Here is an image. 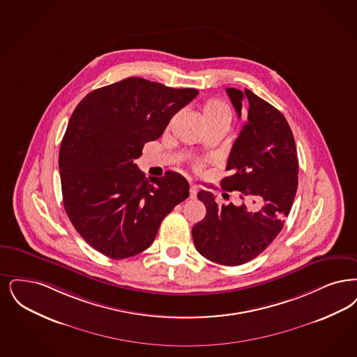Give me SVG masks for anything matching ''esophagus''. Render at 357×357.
<instances>
[{"mask_svg":"<svg viewBox=\"0 0 357 357\" xmlns=\"http://www.w3.org/2000/svg\"><path fill=\"white\" fill-rule=\"evenodd\" d=\"M198 194V185H190V198H195Z\"/></svg>","mask_w":357,"mask_h":357,"instance_id":"obj_1","label":"esophagus"}]
</instances>
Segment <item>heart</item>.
<instances>
[{
    "label": "heart",
    "mask_w": 357,
    "mask_h": 357,
    "mask_svg": "<svg viewBox=\"0 0 357 357\" xmlns=\"http://www.w3.org/2000/svg\"><path fill=\"white\" fill-rule=\"evenodd\" d=\"M203 114H204V119H213V118L231 119V110L223 100H207L203 106Z\"/></svg>",
    "instance_id": "b5f03b06"
}]
</instances>
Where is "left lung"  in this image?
Listing matches in <instances>:
<instances>
[{"label": "left lung", "instance_id": "8db88e82", "mask_svg": "<svg viewBox=\"0 0 357 357\" xmlns=\"http://www.w3.org/2000/svg\"><path fill=\"white\" fill-rule=\"evenodd\" d=\"M238 116L248 103V122L232 144L220 185L239 191L241 199H259L261 207L218 206L214 194L202 190L198 199L206 218L192 227L194 244L202 257L223 266H241L263 252L284 226L298 190L299 162L294 134L278 109L245 89H226ZM255 203V202H254Z\"/></svg>", "mask_w": 357, "mask_h": 357}]
</instances>
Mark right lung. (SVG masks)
I'll return each instance as SVG.
<instances>
[{"mask_svg":"<svg viewBox=\"0 0 357 357\" xmlns=\"http://www.w3.org/2000/svg\"><path fill=\"white\" fill-rule=\"evenodd\" d=\"M130 77L89 93L73 112L59 149L65 211L94 250L112 259L151 245L166 215L188 198L181 174L146 179L134 159L198 96Z\"/></svg>","mask_w":357,"mask_h":357,"instance_id":"1","label":"right lung"}]
</instances>
